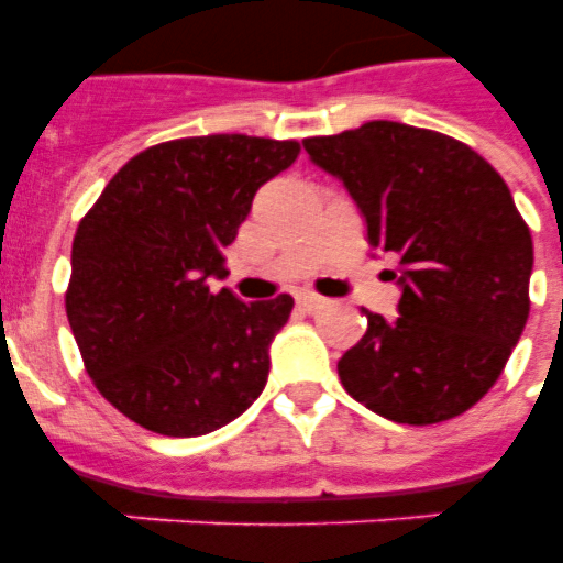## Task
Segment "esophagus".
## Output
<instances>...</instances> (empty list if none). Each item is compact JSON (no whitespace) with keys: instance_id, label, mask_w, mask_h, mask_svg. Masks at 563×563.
I'll use <instances>...</instances> for the list:
<instances>
[{"instance_id":"esophagus-1","label":"esophagus","mask_w":563,"mask_h":563,"mask_svg":"<svg viewBox=\"0 0 563 563\" xmlns=\"http://www.w3.org/2000/svg\"><path fill=\"white\" fill-rule=\"evenodd\" d=\"M327 300L321 298V295H316V291H300L298 295V307L307 309V312H316V309L324 307Z\"/></svg>"}]
</instances>
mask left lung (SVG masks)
I'll return each instance as SVG.
<instances>
[{"instance_id":"obj_1","label":"left lung","mask_w":563,"mask_h":563,"mask_svg":"<svg viewBox=\"0 0 563 563\" xmlns=\"http://www.w3.org/2000/svg\"><path fill=\"white\" fill-rule=\"evenodd\" d=\"M303 145L360 203L371 251L402 265L400 318L365 309L368 330L339 360L344 391L411 427L476 406L532 307V233L506 180L471 145L388 119Z\"/></svg>"}]
</instances>
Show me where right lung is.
I'll list each match as a JSON object with an SVG mask.
<instances>
[{"mask_svg":"<svg viewBox=\"0 0 563 563\" xmlns=\"http://www.w3.org/2000/svg\"><path fill=\"white\" fill-rule=\"evenodd\" d=\"M298 154L295 140H169L131 157L78 221L66 318L92 385L125 418L195 438L260 397L295 300L245 303L207 280L224 274L256 189Z\"/></svg>","mask_w":563,"mask_h":563,"instance_id":"right-lung-1","label":"right lung"}]
</instances>
